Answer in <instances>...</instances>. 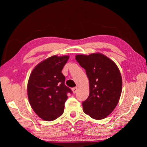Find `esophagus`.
Instances as JSON below:
<instances>
[{
	"label": "esophagus",
	"mask_w": 147,
	"mask_h": 147,
	"mask_svg": "<svg viewBox=\"0 0 147 147\" xmlns=\"http://www.w3.org/2000/svg\"><path fill=\"white\" fill-rule=\"evenodd\" d=\"M72 91H73V93L74 94L76 93L77 91H78V88L77 87H74V88H73V89H72Z\"/></svg>",
	"instance_id": "34e87169"
}]
</instances>
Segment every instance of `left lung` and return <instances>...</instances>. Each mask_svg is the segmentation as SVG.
Instances as JSON below:
<instances>
[{
  "label": "left lung",
  "instance_id": "8db88e82",
  "mask_svg": "<svg viewBox=\"0 0 147 147\" xmlns=\"http://www.w3.org/2000/svg\"><path fill=\"white\" fill-rule=\"evenodd\" d=\"M76 61L86 70L89 82V95L82 102L83 111L94 119L109 115L119 102L122 92V77L119 68L100 53L76 55Z\"/></svg>",
  "mask_w": 147,
  "mask_h": 147
}]
</instances>
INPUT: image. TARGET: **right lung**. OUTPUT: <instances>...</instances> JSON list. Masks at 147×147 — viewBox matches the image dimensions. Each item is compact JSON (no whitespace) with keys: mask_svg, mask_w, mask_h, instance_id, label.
Listing matches in <instances>:
<instances>
[{"mask_svg":"<svg viewBox=\"0 0 147 147\" xmlns=\"http://www.w3.org/2000/svg\"><path fill=\"white\" fill-rule=\"evenodd\" d=\"M69 58L50 57L39 63L30 76L27 86L29 102L34 112L45 121H54L61 116L67 93H72L61 73Z\"/></svg>","mask_w":147,"mask_h":147,"instance_id":"right-lung-1","label":"right lung"}]
</instances>
